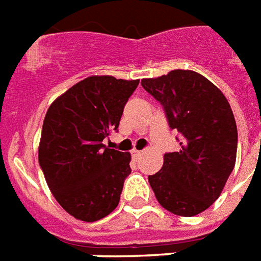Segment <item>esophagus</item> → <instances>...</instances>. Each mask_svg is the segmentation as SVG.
Listing matches in <instances>:
<instances>
[{
	"label": "esophagus",
	"instance_id": "1",
	"mask_svg": "<svg viewBox=\"0 0 261 261\" xmlns=\"http://www.w3.org/2000/svg\"><path fill=\"white\" fill-rule=\"evenodd\" d=\"M141 154H142V150L134 149V150H133V151H131V155L134 156L135 160H138V158H139V155H141Z\"/></svg>",
	"mask_w": 261,
	"mask_h": 261
}]
</instances>
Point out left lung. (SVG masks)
I'll list each match as a JSON object with an SVG mask.
<instances>
[{
	"label": "left lung",
	"mask_w": 261,
	"mask_h": 261,
	"mask_svg": "<svg viewBox=\"0 0 261 261\" xmlns=\"http://www.w3.org/2000/svg\"><path fill=\"white\" fill-rule=\"evenodd\" d=\"M164 107L181 149L166 152L164 166L149 182L165 209L184 217L196 216L221 194L233 170L237 127L221 91L194 71L174 69L141 82Z\"/></svg>",
	"instance_id": "obj_1"
}]
</instances>
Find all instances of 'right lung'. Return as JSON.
Masks as SVG:
<instances>
[{"mask_svg":"<svg viewBox=\"0 0 261 261\" xmlns=\"http://www.w3.org/2000/svg\"><path fill=\"white\" fill-rule=\"evenodd\" d=\"M138 84L139 80L91 76L46 111L39 164L56 201L75 219L96 221L119 204L131 155L106 147L103 139L118 130Z\"/></svg>","mask_w":261,"mask_h":261,"instance_id":"right-lung-1","label":"right lung"}]
</instances>
